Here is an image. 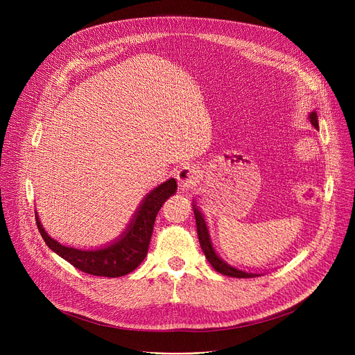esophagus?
<instances>
[{
	"mask_svg": "<svg viewBox=\"0 0 355 355\" xmlns=\"http://www.w3.org/2000/svg\"><path fill=\"white\" fill-rule=\"evenodd\" d=\"M198 178V168L196 165H185L177 171V180L181 190L193 189Z\"/></svg>",
	"mask_w": 355,
	"mask_h": 355,
	"instance_id": "34e87169",
	"label": "esophagus"
}]
</instances>
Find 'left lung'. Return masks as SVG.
I'll return each mask as SVG.
<instances>
[{
  "instance_id": "obj_1",
  "label": "left lung",
  "mask_w": 355,
  "mask_h": 355,
  "mask_svg": "<svg viewBox=\"0 0 355 355\" xmlns=\"http://www.w3.org/2000/svg\"><path fill=\"white\" fill-rule=\"evenodd\" d=\"M309 121L313 125V128L318 129V115L316 112H311L309 114ZM194 202V201H193ZM193 210H194V217H196V225H197V234H198V240H200V246L206 254V259L210 262V265L221 275L226 276H232V277H256L260 276V273H252V272H246V270H240L237 268H233L230 265H227L225 260H223L214 250L213 243L210 240V234H209V229L206 225V220L202 217V213L198 210V207L196 204H193Z\"/></svg>"
}]
</instances>
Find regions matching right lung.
<instances>
[{
  "instance_id": "add662e5",
  "label": "right lung",
  "mask_w": 355,
  "mask_h": 355,
  "mask_svg": "<svg viewBox=\"0 0 355 355\" xmlns=\"http://www.w3.org/2000/svg\"><path fill=\"white\" fill-rule=\"evenodd\" d=\"M175 191L177 181L174 178L159 184L142 200L135 216L119 239L101 249L82 250L60 245L46 233L37 213L35 223L46 245L76 269L95 276L119 277L135 270L142 263L151 241L155 217L162 204Z\"/></svg>"
}]
</instances>
